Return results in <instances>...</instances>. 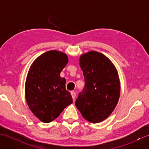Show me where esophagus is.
Masks as SVG:
<instances>
[{
  "instance_id": "obj_1",
  "label": "esophagus",
  "mask_w": 149,
  "mask_h": 149,
  "mask_svg": "<svg viewBox=\"0 0 149 149\" xmlns=\"http://www.w3.org/2000/svg\"><path fill=\"white\" fill-rule=\"evenodd\" d=\"M70 93H71V95L72 97V99L74 100L75 98V92L74 91H72L71 92H70Z\"/></svg>"
}]
</instances>
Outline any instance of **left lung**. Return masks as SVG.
I'll use <instances>...</instances> for the list:
<instances>
[{"label": "left lung", "mask_w": 149, "mask_h": 149, "mask_svg": "<svg viewBox=\"0 0 149 149\" xmlns=\"http://www.w3.org/2000/svg\"><path fill=\"white\" fill-rule=\"evenodd\" d=\"M79 65L85 84L75 106L88 122H102L111 114L118 102L120 84L118 72L109 58L96 51L81 56Z\"/></svg>", "instance_id": "8db88e82"}]
</instances>
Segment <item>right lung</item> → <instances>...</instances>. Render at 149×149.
<instances>
[{
  "mask_svg": "<svg viewBox=\"0 0 149 149\" xmlns=\"http://www.w3.org/2000/svg\"><path fill=\"white\" fill-rule=\"evenodd\" d=\"M66 54L50 50L37 58L28 72L25 86L26 99L31 111L44 123L58 118L72 103L66 90V80L60 73L68 63Z\"/></svg>",
  "mask_w": 149,
  "mask_h": 149,
  "instance_id": "1",
  "label": "right lung"
}]
</instances>
